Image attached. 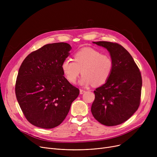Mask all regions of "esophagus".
<instances>
[{
  "label": "esophagus",
  "mask_w": 157,
  "mask_h": 157,
  "mask_svg": "<svg viewBox=\"0 0 157 157\" xmlns=\"http://www.w3.org/2000/svg\"><path fill=\"white\" fill-rule=\"evenodd\" d=\"M85 92V90H82V89L80 90V94H84Z\"/></svg>",
  "instance_id": "1"
}]
</instances>
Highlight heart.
Instances as JSON below:
<instances>
[{"label": "heart", "mask_w": 157, "mask_h": 157, "mask_svg": "<svg viewBox=\"0 0 157 157\" xmlns=\"http://www.w3.org/2000/svg\"><path fill=\"white\" fill-rule=\"evenodd\" d=\"M114 63L110 55L101 54L95 49L84 48L74 55V61L65 59L61 68L66 79L71 83H75L81 71L83 76L79 83L83 86L93 84L99 86L105 84L110 78Z\"/></svg>", "instance_id": "1"}]
</instances>
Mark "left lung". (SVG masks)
Here are the masks:
<instances>
[{
    "mask_svg": "<svg viewBox=\"0 0 157 157\" xmlns=\"http://www.w3.org/2000/svg\"><path fill=\"white\" fill-rule=\"evenodd\" d=\"M110 53L114 67L108 81L94 91L91 111L105 126H115L128 120L141 102L142 77L132 56L120 44L108 41L94 42Z\"/></svg>",
    "mask_w": 157,
    "mask_h": 157,
    "instance_id": "left-lung-1",
    "label": "left lung"
}]
</instances>
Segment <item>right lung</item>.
I'll list each match as a JSON object with an SVG mask.
<instances>
[{"instance_id":"1","label":"right lung","mask_w":157,"mask_h":157,"mask_svg":"<svg viewBox=\"0 0 157 157\" xmlns=\"http://www.w3.org/2000/svg\"><path fill=\"white\" fill-rule=\"evenodd\" d=\"M71 49L65 43L46 44L30 53L20 66L16 97L25 117L33 125L49 129L60 125L79 94L61 68Z\"/></svg>"}]
</instances>
